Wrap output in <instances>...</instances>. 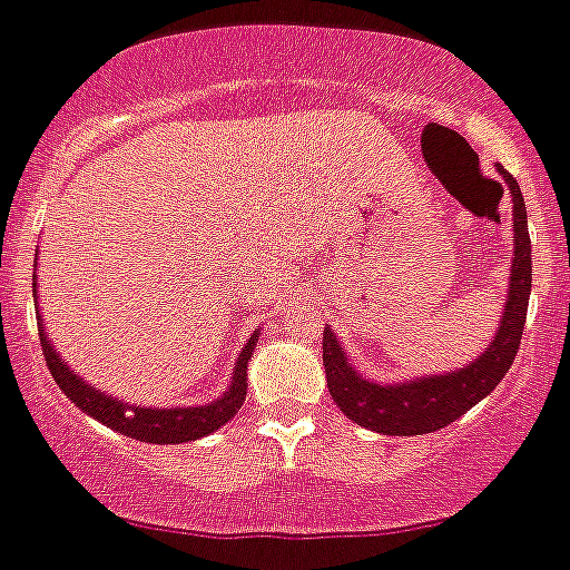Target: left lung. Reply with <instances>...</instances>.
Masks as SVG:
<instances>
[{"mask_svg":"<svg viewBox=\"0 0 570 570\" xmlns=\"http://www.w3.org/2000/svg\"><path fill=\"white\" fill-rule=\"evenodd\" d=\"M513 197V261L508 298H504L502 321L497 335L484 353L470 361L468 367L450 370L439 375H415L407 381H373L353 367L344 353L338 335L324 330V370L326 387L341 413L350 415L361 428L384 435H422L448 428L476 407L484 395L497 390L504 373L517 358L522 341L528 298H531V235H528V212L513 175L499 168Z\"/></svg>","mask_w":570,"mask_h":570,"instance_id":"8db88e82","label":"left lung"}]
</instances>
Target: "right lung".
Instances as JSON below:
<instances>
[{"mask_svg": "<svg viewBox=\"0 0 570 570\" xmlns=\"http://www.w3.org/2000/svg\"><path fill=\"white\" fill-rule=\"evenodd\" d=\"M33 306H37V324H39V341H42V353H46V364L51 370L53 381L59 390L91 419L102 422L106 428L117 430V433L137 439V442L148 444H183L197 442L203 435L215 433L217 428H224L232 415L240 410L246 402V367L255 353L257 333L249 335L240 355H237L235 367H232V381L226 393L209 404H191V407H137L122 399H114L106 390L91 387L82 375L73 373L66 361L59 358L53 344L48 341L46 321L39 315V295H37V275H33Z\"/></svg>", "mask_w": 570, "mask_h": 570, "instance_id": "obj_1", "label": "right lung"}]
</instances>
